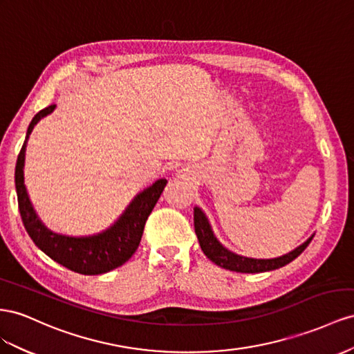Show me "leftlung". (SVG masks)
<instances>
[{
  "label": "left lung",
  "mask_w": 354,
  "mask_h": 354,
  "mask_svg": "<svg viewBox=\"0 0 354 354\" xmlns=\"http://www.w3.org/2000/svg\"><path fill=\"white\" fill-rule=\"evenodd\" d=\"M194 223H195V232L198 236L199 245L203 248L204 254L209 261L221 266V268L235 271V272H245V274L279 270L281 266L290 263L305 250V248H307V245L311 243L314 236L313 234L307 241L296 247L295 250L286 253L280 257H274V259H254V257H245L227 250V248L216 238L212 225H209L208 217L199 207L194 208Z\"/></svg>",
  "instance_id": "1"
}]
</instances>
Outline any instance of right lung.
I'll return each instance as SVG.
<instances>
[{
    "instance_id": "obj_1",
    "label": "right lung",
    "mask_w": 354,
    "mask_h": 354,
    "mask_svg": "<svg viewBox=\"0 0 354 354\" xmlns=\"http://www.w3.org/2000/svg\"><path fill=\"white\" fill-rule=\"evenodd\" d=\"M56 109V104L38 111L26 131L21 153L17 156L15 183L19 212L28 235L34 244L55 262L65 268L84 275L109 272L125 263L136 253L141 241L142 231L151 209L167 186V178H159L153 185L133 196L116 222L106 231L86 236H71L50 231L38 217L25 186V155L26 145L34 127Z\"/></svg>"
}]
</instances>
